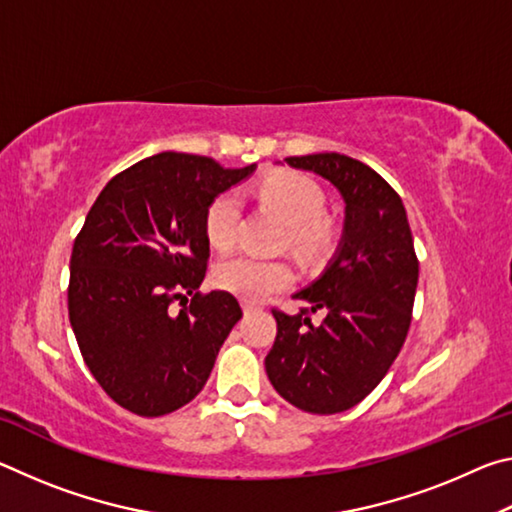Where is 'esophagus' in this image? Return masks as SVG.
<instances>
[{
  "label": "esophagus",
  "mask_w": 512,
  "mask_h": 512,
  "mask_svg": "<svg viewBox=\"0 0 512 512\" xmlns=\"http://www.w3.org/2000/svg\"><path fill=\"white\" fill-rule=\"evenodd\" d=\"M241 307H244L246 314H250V311L257 309V305H253V302H244V305H241Z\"/></svg>",
  "instance_id": "1"
}]
</instances>
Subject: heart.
Listing matches in <instances>:
<instances>
[{
    "label": "heart",
    "mask_w": 512,
    "mask_h": 512,
    "mask_svg": "<svg viewBox=\"0 0 512 512\" xmlns=\"http://www.w3.org/2000/svg\"><path fill=\"white\" fill-rule=\"evenodd\" d=\"M259 196L289 223V246L300 257L316 259L334 244L336 230L323 216L325 192L314 178L298 171H282L268 176L259 185ZM241 198L237 192H223L214 198L205 214V232L216 248H230L237 237ZM214 280L221 289L257 302L293 282V268L284 259H259L239 253L225 257L216 266Z\"/></svg>",
    "instance_id": "obj_1"
}]
</instances>
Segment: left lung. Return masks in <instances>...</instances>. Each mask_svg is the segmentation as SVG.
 <instances>
[{
    "mask_svg": "<svg viewBox=\"0 0 512 512\" xmlns=\"http://www.w3.org/2000/svg\"><path fill=\"white\" fill-rule=\"evenodd\" d=\"M316 173L343 198L334 257L309 287L293 293L309 309L273 311L277 336L264 366L271 384L300 411L332 415L375 391L400 354L411 325L418 257L402 198L363 164L341 153L287 158ZM324 311L318 326L308 311Z\"/></svg>",
    "mask_w": 512,
    "mask_h": 512,
    "instance_id": "8db88e82",
    "label": "left lung"
}]
</instances>
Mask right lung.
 Masks as SVG:
<instances>
[{"label": "right lung", "instance_id": "1", "mask_svg": "<svg viewBox=\"0 0 512 512\" xmlns=\"http://www.w3.org/2000/svg\"><path fill=\"white\" fill-rule=\"evenodd\" d=\"M255 169L164 151L112 178L85 216L69 259V323L124 409L158 418L203 391L241 307L228 291L195 293L178 315L170 302L205 277L207 207Z\"/></svg>", "mask_w": 512, "mask_h": 512}]
</instances>
